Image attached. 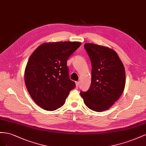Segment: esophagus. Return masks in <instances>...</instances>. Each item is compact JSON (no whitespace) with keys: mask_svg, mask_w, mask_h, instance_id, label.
Here are the masks:
<instances>
[{"mask_svg":"<svg viewBox=\"0 0 146 146\" xmlns=\"http://www.w3.org/2000/svg\"><path fill=\"white\" fill-rule=\"evenodd\" d=\"M75 84H76V86L78 87L79 86V85H80V82H79L78 81H76Z\"/></svg>","mask_w":146,"mask_h":146,"instance_id":"1","label":"esophagus"}]
</instances>
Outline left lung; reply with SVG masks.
Listing matches in <instances>:
<instances>
[{"label": "left lung", "mask_w": 146, "mask_h": 146, "mask_svg": "<svg viewBox=\"0 0 146 146\" xmlns=\"http://www.w3.org/2000/svg\"><path fill=\"white\" fill-rule=\"evenodd\" d=\"M92 64V81L89 90L81 91L89 109L102 112L109 109L120 98L125 85V72L113 49L92 43L84 46Z\"/></svg>", "instance_id": "obj_1"}]
</instances>
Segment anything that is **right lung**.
Here are the masks:
<instances>
[{
  "instance_id": "right-lung-1",
  "label": "right lung",
  "mask_w": 146,
  "mask_h": 146,
  "mask_svg": "<svg viewBox=\"0 0 146 146\" xmlns=\"http://www.w3.org/2000/svg\"><path fill=\"white\" fill-rule=\"evenodd\" d=\"M81 44L78 41L44 43L29 59L25 84L32 98L43 110L54 111L62 107L76 87L70 79L66 61Z\"/></svg>"
}]
</instances>
